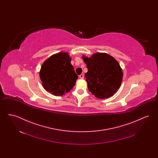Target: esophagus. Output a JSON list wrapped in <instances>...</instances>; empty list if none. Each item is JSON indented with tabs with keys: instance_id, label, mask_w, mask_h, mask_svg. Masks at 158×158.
<instances>
[{
	"instance_id": "obj_1",
	"label": "esophagus",
	"mask_w": 158,
	"mask_h": 158,
	"mask_svg": "<svg viewBox=\"0 0 158 158\" xmlns=\"http://www.w3.org/2000/svg\"><path fill=\"white\" fill-rule=\"evenodd\" d=\"M79 78H80V79H83V77H84V75H83V74H81V75L79 76Z\"/></svg>"
}]
</instances>
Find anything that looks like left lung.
<instances>
[{
  "mask_svg": "<svg viewBox=\"0 0 158 158\" xmlns=\"http://www.w3.org/2000/svg\"><path fill=\"white\" fill-rule=\"evenodd\" d=\"M88 72L85 74L88 88L97 98L111 97L120 88L123 73L118 61L106 53L83 56Z\"/></svg>",
  "mask_w": 158,
  "mask_h": 158,
  "instance_id": "1",
  "label": "left lung"
}]
</instances>
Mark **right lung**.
<instances>
[{"label": "right lung", "mask_w": 158, "mask_h": 158, "mask_svg": "<svg viewBox=\"0 0 158 158\" xmlns=\"http://www.w3.org/2000/svg\"><path fill=\"white\" fill-rule=\"evenodd\" d=\"M70 61L68 53L60 52L52 55L43 63L40 77L47 92L55 96H62L73 88L78 76Z\"/></svg>", "instance_id": "right-lung-1"}]
</instances>
